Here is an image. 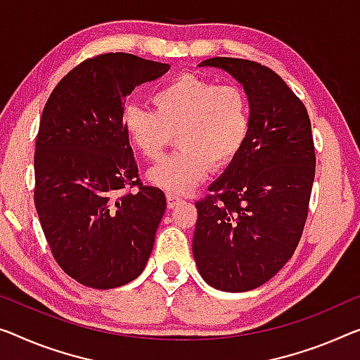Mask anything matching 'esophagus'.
I'll return each instance as SVG.
<instances>
[{
    "label": "esophagus",
    "mask_w": 360,
    "mask_h": 360,
    "mask_svg": "<svg viewBox=\"0 0 360 360\" xmlns=\"http://www.w3.org/2000/svg\"><path fill=\"white\" fill-rule=\"evenodd\" d=\"M181 202V198L178 195L171 194V192H166V203H168V208L171 210V208H174L178 203Z\"/></svg>",
    "instance_id": "1"
}]
</instances>
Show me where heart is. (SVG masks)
Masks as SVG:
<instances>
[{
    "label": "heart",
    "mask_w": 360,
    "mask_h": 360,
    "mask_svg": "<svg viewBox=\"0 0 360 360\" xmlns=\"http://www.w3.org/2000/svg\"><path fill=\"white\" fill-rule=\"evenodd\" d=\"M155 110L127 105L122 127L132 147L148 162H160L171 143L181 150L148 173L171 194H187L239 157L250 132V103L243 89L197 74H181L152 96Z\"/></svg>",
    "instance_id": "1"
}]
</instances>
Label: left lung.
I'll use <instances>...</instances> for the list:
<instances>
[{
	"label": "left lung",
	"instance_id": "obj_1",
	"mask_svg": "<svg viewBox=\"0 0 360 360\" xmlns=\"http://www.w3.org/2000/svg\"><path fill=\"white\" fill-rule=\"evenodd\" d=\"M244 85L250 132L243 152L195 202L192 250L203 280L229 292L259 288L296 250L309 213L315 147L302 100L275 71L240 58H210Z\"/></svg>",
	"mask_w": 360,
	"mask_h": 360
}]
</instances>
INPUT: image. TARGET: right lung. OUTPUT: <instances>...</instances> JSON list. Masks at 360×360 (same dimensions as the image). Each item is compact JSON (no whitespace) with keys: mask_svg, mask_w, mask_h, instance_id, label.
<instances>
[{"mask_svg":"<svg viewBox=\"0 0 360 360\" xmlns=\"http://www.w3.org/2000/svg\"><path fill=\"white\" fill-rule=\"evenodd\" d=\"M168 69L131 53L87 58L43 108L35 208L56 264L84 286L111 289L136 280L152 254L166 198L139 178L122 105L137 85Z\"/></svg>","mask_w":360,"mask_h":360,"instance_id":"obj_1","label":"right lung"}]
</instances>
